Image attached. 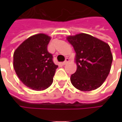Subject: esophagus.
I'll return each instance as SVG.
<instances>
[{
    "instance_id": "1",
    "label": "esophagus",
    "mask_w": 122,
    "mask_h": 122,
    "mask_svg": "<svg viewBox=\"0 0 122 122\" xmlns=\"http://www.w3.org/2000/svg\"><path fill=\"white\" fill-rule=\"evenodd\" d=\"M68 62H69V58H66V60H65V61H64V62H63L62 64H63V65H65V64H66L68 63Z\"/></svg>"
}]
</instances>
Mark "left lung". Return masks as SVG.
<instances>
[{"instance_id":"obj_1","label":"left lung","mask_w":122,"mask_h":122,"mask_svg":"<svg viewBox=\"0 0 122 122\" xmlns=\"http://www.w3.org/2000/svg\"><path fill=\"white\" fill-rule=\"evenodd\" d=\"M76 52V72L71 81L77 89L92 91L101 86L110 72L113 56L109 45L92 36L81 33L67 37Z\"/></svg>"}]
</instances>
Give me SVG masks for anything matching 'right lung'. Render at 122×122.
I'll return each mask as SVG.
<instances>
[{"instance_id": "right-lung-1", "label": "right lung", "mask_w": 122, "mask_h": 122, "mask_svg": "<svg viewBox=\"0 0 122 122\" xmlns=\"http://www.w3.org/2000/svg\"><path fill=\"white\" fill-rule=\"evenodd\" d=\"M51 37L45 34L31 36L13 54V68L21 82L32 90L40 91L49 87L58 66L47 51Z\"/></svg>"}]
</instances>
